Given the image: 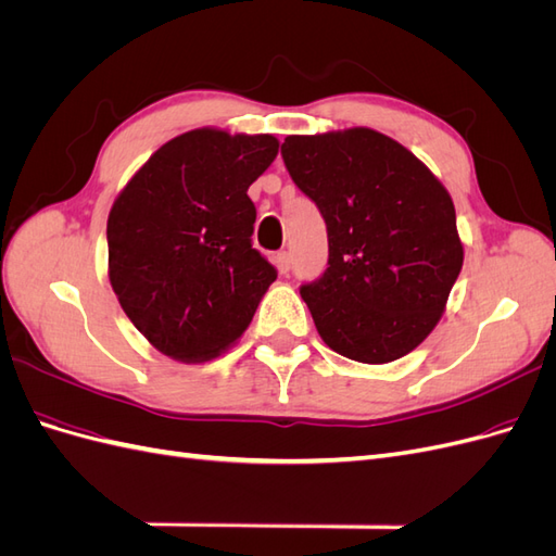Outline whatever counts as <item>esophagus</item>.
I'll use <instances>...</instances> for the list:
<instances>
[{"label":"esophagus","instance_id":"1","mask_svg":"<svg viewBox=\"0 0 556 556\" xmlns=\"http://www.w3.org/2000/svg\"><path fill=\"white\" fill-rule=\"evenodd\" d=\"M274 264L278 266V271L282 274V276H288L290 274V268H292V260H290V252H278V255L274 257Z\"/></svg>","mask_w":556,"mask_h":556}]
</instances>
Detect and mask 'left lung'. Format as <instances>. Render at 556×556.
I'll list each match as a JSON object with an SVG mask.
<instances>
[{"instance_id": "left-lung-1", "label": "left lung", "mask_w": 556, "mask_h": 556, "mask_svg": "<svg viewBox=\"0 0 556 556\" xmlns=\"http://www.w3.org/2000/svg\"><path fill=\"white\" fill-rule=\"evenodd\" d=\"M280 153L327 223V271L299 290L323 341L362 364L408 355L439 325L464 264L443 182L368 127L294 134Z\"/></svg>"}]
</instances>
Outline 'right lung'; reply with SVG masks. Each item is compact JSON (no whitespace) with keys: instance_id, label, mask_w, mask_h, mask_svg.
I'll list each match as a JSON object with an SVG mask.
<instances>
[{"instance_id":"add662e5","label":"right lung","mask_w":556,"mask_h":556,"mask_svg":"<svg viewBox=\"0 0 556 556\" xmlns=\"http://www.w3.org/2000/svg\"><path fill=\"white\" fill-rule=\"evenodd\" d=\"M278 155L271 134L185 131L155 150L109 213V280L150 345L185 364L241 339L276 268L252 248L248 188Z\"/></svg>"}]
</instances>
